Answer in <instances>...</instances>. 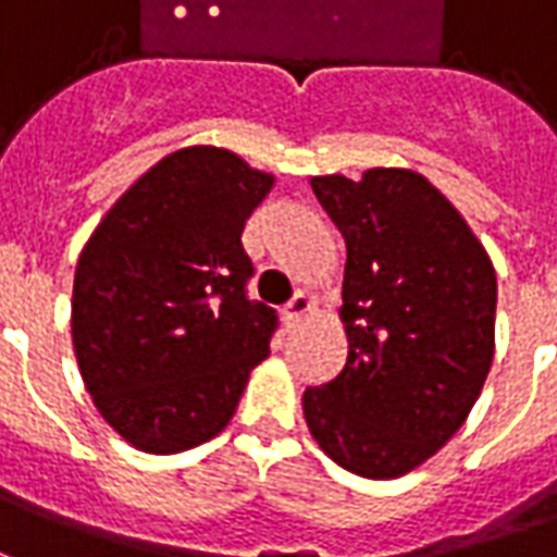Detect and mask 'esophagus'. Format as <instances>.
Returning <instances> with one entry per match:
<instances>
[{
  "mask_svg": "<svg viewBox=\"0 0 557 557\" xmlns=\"http://www.w3.org/2000/svg\"><path fill=\"white\" fill-rule=\"evenodd\" d=\"M310 310H313V298H310V295H305V292H298L289 305L283 307V319H286L289 325H295V322H301V319H305Z\"/></svg>",
  "mask_w": 557,
  "mask_h": 557,
  "instance_id": "34e87169",
  "label": "esophagus"
}]
</instances>
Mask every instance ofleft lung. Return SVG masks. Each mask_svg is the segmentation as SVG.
I'll return each mask as SVG.
<instances>
[{"label": "left lung", "instance_id": "8db88e82", "mask_svg": "<svg viewBox=\"0 0 557 557\" xmlns=\"http://www.w3.org/2000/svg\"><path fill=\"white\" fill-rule=\"evenodd\" d=\"M346 240L344 371L305 392L319 449L404 476L465 425L495 359L497 277L453 201L416 171L310 181Z\"/></svg>", "mask_w": 557, "mask_h": 557}]
</instances>
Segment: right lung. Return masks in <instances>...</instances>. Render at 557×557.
Segmentation results:
<instances>
[{
	"label": "right lung",
	"mask_w": 557,
	"mask_h": 557,
	"mask_svg": "<svg viewBox=\"0 0 557 557\" xmlns=\"http://www.w3.org/2000/svg\"><path fill=\"white\" fill-rule=\"evenodd\" d=\"M274 174L223 147H184L116 198L75 268L72 344L84 386L135 449L171 455L216 437L277 313L247 298L240 235Z\"/></svg>",
	"instance_id": "1"
}]
</instances>
